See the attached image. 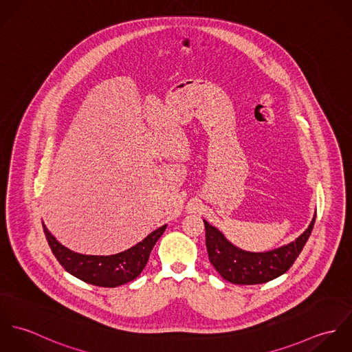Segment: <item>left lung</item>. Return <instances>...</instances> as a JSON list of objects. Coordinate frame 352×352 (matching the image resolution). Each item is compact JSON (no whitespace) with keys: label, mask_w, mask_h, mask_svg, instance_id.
I'll return each mask as SVG.
<instances>
[{"label":"left lung","mask_w":352,"mask_h":352,"mask_svg":"<svg viewBox=\"0 0 352 352\" xmlns=\"http://www.w3.org/2000/svg\"><path fill=\"white\" fill-rule=\"evenodd\" d=\"M314 221L316 215L309 228L296 241L274 251L260 253L243 251L234 247L217 228L203 221L210 263L225 280L234 285H260L270 282L287 272L294 264L313 230Z\"/></svg>","instance_id":"1"}]
</instances>
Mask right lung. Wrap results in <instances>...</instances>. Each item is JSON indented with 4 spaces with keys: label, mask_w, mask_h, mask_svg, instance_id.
<instances>
[{
    "label": "right lung",
    "mask_w": 352,
    "mask_h": 352,
    "mask_svg": "<svg viewBox=\"0 0 352 352\" xmlns=\"http://www.w3.org/2000/svg\"><path fill=\"white\" fill-rule=\"evenodd\" d=\"M165 229L166 225L158 228L141 243L124 252L109 256H92L67 250L56 241L43 223L47 243L59 264L73 276L99 287H116L134 280L145 268L153 247Z\"/></svg>",
    "instance_id": "obj_1"
}]
</instances>
